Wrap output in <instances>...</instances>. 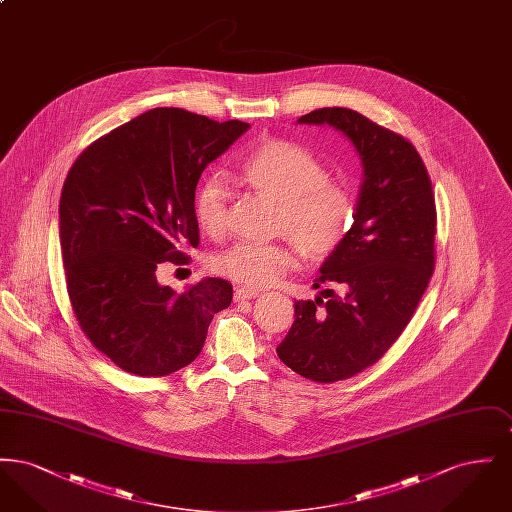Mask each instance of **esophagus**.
Segmentation results:
<instances>
[{
    "label": "esophagus",
    "instance_id": "obj_1",
    "mask_svg": "<svg viewBox=\"0 0 512 512\" xmlns=\"http://www.w3.org/2000/svg\"><path fill=\"white\" fill-rule=\"evenodd\" d=\"M261 292L259 290H251V288H238L234 292V301H247V299H255L259 297Z\"/></svg>",
    "mask_w": 512,
    "mask_h": 512
}]
</instances>
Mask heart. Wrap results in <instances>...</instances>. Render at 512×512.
Returning a JSON list of instances; mask_svg holds the SVG:
<instances>
[{
  "instance_id": "heart-1",
  "label": "heart",
  "mask_w": 512,
  "mask_h": 512,
  "mask_svg": "<svg viewBox=\"0 0 512 512\" xmlns=\"http://www.w3.org/2000/svg\"><path fill=\"white\" fill-rule=\"evenodd\" d=\"M236 178L278 203L276 230L303 255L326 257L345 240L353 222V197L345 186L330 180L324 163L307 147L267 140L238 161ZM230 195V184L220 174L203 178L195 190V219L213 238L226 230ZM292 263L290 244L242 240L220 251L213 268L247 288H263Z\"/></svg>"
}]
</instances>
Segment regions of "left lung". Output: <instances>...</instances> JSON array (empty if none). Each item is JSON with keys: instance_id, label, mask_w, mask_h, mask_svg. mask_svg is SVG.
<instances>
[{"instance_id": "1", "label": "left lung", "mask_w": 512, "mask_h": 512, "mask_svg": "<svg viewBox=\"0 0 512 512\" xmlns=\"http://www.w3.org/2000/svg\"><path fill=\"white\" fill-rule=\"evenodd\" d=\"M297 124H328L361 157L363 182L345 240L320 267L315 301H295V320L276 347L280 361L313 382H338L372 366L401 336L434 272L436 201L411 142L345 107Z\"/></svg>"}]
</instances>
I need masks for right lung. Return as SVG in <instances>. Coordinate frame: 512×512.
Wrapping results in <instances>:
<instances>
[{"mask_svg":"<svg viewBox=\"0 0 512 512\" xmlns=\"http://www.w3.org/2000/svg\"><path fill=\"white\" fill-rule=\"evenodd\" d=\"M247 128L157 107L99 138L67 174L59 242L74 315L94 347L130 374L190 365L232 301L222 278L176 293L155 270L186 263L178 247L199 244V176Z\"/></svg>","mask_w":512,"mask_h":512,"instance_id":"obj_1","label":"right lung"}]
</instances>
